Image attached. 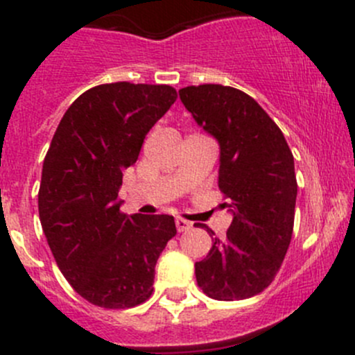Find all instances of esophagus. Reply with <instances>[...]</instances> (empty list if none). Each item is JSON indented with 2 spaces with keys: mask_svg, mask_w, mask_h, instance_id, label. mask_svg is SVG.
I'll use <instances>...</instances> for the list:
<instances>
[{
  "mask_svg": "<svg viewBox=\"0 0 355 355\" xmlns=\"http://www.w3.org/2000/svg\"><path fill=\"white\" fill-rule=\"evenodd\" d=\"M175 225H177L178 232H187V230H191V228H192L191 221L182 220V218H177V220H175Z\"/></svg>",
  "mask_w": 355,
  "mask_h": 355,
  "instance_id": "34e87169",
  "label": "esophagus"
}]
</instances>
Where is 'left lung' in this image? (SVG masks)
I'll return each instance as SVG.
<instances>
[{"instance_id":"left-lung-1","label":"left lung","mask_w":355,"mask_h":355,"mask_svg":"<svg viewBox=\"0 0 355 355\" xmlns=\"http://www.w3.org/2000/svg\"><path fill=\"white\" fill-rule=\"evenodd\" d=\"M178 96L220 146L218 187L230 199L234 216L227 237L214 239L207 256L196 263V280L211 299H249L270 287L292 239V151L266 111L239 89L189 85Z\"/></svg>"}]
</instances>
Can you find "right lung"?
Returning a JSON list of instances; mask_svg holds the SVG:
<instances>
[{
    "mask_svg": "<svg viewBox=\"0 0 355 355\" xmlns=\"http://www.w3.org/2000/svg\"><path fill=\"white\" fill-rule=\"evenodd\" d=\"M175 99L170 85H96L71 103L53 135L39 218L63 277L94 306L125 309L149 299L157 257L177 235L170 214L128 216L118 200L123 171Z\"/></svg>",
    "mask_w": 355,
    "mask_h": 355,
    "instance_id": "obj_1",
    "label": "right lung"
}]
</instances>
